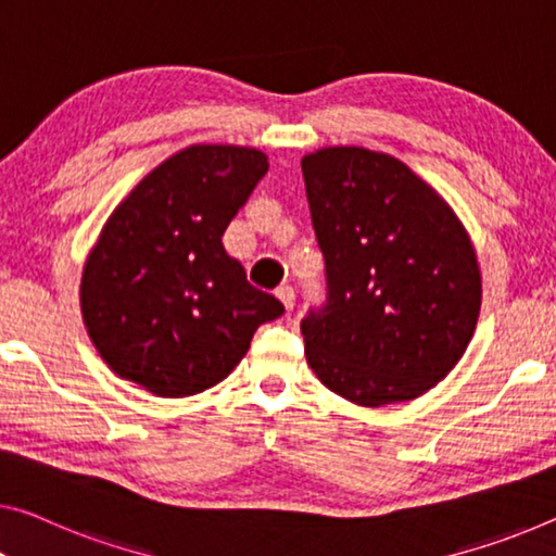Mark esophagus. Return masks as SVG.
Returning <instances> with one entry per match:
<instances>
[{
  "mask_svg": "<svg viewBox=\"0 0 556 556\" xmlns=\"http://www.w3.org/2000/svg\"><path fill=\"white\" fill-rule=\"evenodd\" d=\"M276 295H278V301L286 305L288 313L293 311V305H295V290H293V288H290V286H280V288L276 290Z\"/></svg>",
  "mask_w": 556,
  "mask_h": 556,
  "instance_id": "obj_1",
  "label": "esophagus"
}]
</instances>
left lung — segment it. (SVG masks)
<instances>
[{"mask_svg":"<svg viewBox=\"0 0 556 556\" xmlns=\"http://www.w3.org/2000/svg\"><path fill=\"white\" fill-rule=\"evenodd\" d=\"M328 301L305 357L363 407L425 395L465 355L482 305L475 245L447 201L390 153L328 147L301 161Z\"/></svg>","mask_w":556,"mask_h":556,"instance_id":"8db88e82","label":"left lung"}]
</instances>
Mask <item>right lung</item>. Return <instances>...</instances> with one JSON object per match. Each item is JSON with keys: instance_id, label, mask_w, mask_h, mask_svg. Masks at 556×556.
<instances>
[{"instance_id": "obj_1", "label": "right lung", "mask_w": 556, "mask_h": 556, "mask_svg": "<svg viewBox=\"0 0 556 556\" xmlns=\"http://www.w3.org/2000/svg\"><path fill=\"white\" fill-rule=\"evenodd\" d=\"M266 170L258 149L193 143L111 213L84 263L79 301L118 378L159 397L195 395L228 378L258 326L283 315L220 241Z\"/></svg>"}]
</instances>
